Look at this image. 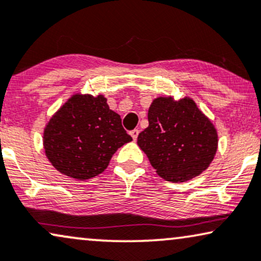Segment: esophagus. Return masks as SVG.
Returning <instances> with one entry per match:
<instances>
[{
	"label": "esophagus",
	"mask_w": 261,
	"mask_h": 261,
	"mask_svg": "<svg viewBox=\"0 0 261 261\" xmlns=\"http://www.w3.org/2000/svg\"><path fill=\"white\" fill-rule=\"evenodd\" d=\"M138 133H140V131H138V130H137V128H135V130H133V131H130V135H131V137H133V140H134V141H136V140H137Z\"/></svg>",
	"instance_id": "esophagus-1"
}]
</instances>
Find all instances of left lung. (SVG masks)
<instances>
[{"mask_svg":"<svg viewBox=\"0 0 261 261\" xmlns=\"http://www.w3.org/2000/svg\"><path fill=\"white\" fill-rule=\"evenodd\" d=\"M148 121L137 143L164 179L184 182L212 163L218 146L217 131L191 98H155Z\"/></svg>","mask_w":261,"mask_h":261,"instance_id":"1","label":"left lung"}]
</instances>
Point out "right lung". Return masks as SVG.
<instances>
[{"label":"right lung","instance_id":"right-lung-1","mask_svg":"<svg viewBox=\"0 0 261 261\" xmlns=\"http://www.w3.org/2000/svg\"><path fill=\"white\" fill-rule=\"evenodd\" d=\"M133 141L103 96L74 95L44 130V149L53 166L75 179H89L107 169L117 149Z\"/></svg>","mask_w":261,"mask_h":261}]
</instances>
